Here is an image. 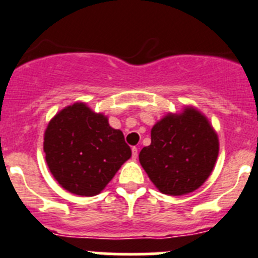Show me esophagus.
<instances>
[{"label":"esophagus","mask_w":258,"mask_h":258,"mask_svg":"<svg viewBox=\"0 0 258 258\" xmlns=\"http://www.w3.org/2000/svg\"><path fill=\"white\" fill-rule=\"evenodd\" d=\"M138 156H139L138 148L132 147V158H134V160H136V158H138Z\"/></svg>","instance_id":"obj_1"}]
</instances>
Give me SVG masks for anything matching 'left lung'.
<instances>
[{
	"label": "left lung",
	"mask_w": 258,
	"mask_h": 258,
	"mask_svg": "<svg viewBox=\"0 0 258 258\" xmlns=\"http://www.w3.org/2000/svg\"><path fill=\"white\" fill-rule=\"evenodd\" d=\"M151 140L139 161L162 194L194 192L212 174L218 157V136L207 116L195 107L163 116L152 128Z\"/></svg>",
	"instance_id": "1"
}]
</instances>
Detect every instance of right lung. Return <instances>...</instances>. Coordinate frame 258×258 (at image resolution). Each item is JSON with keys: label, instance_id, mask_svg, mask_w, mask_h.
<instances>
[{"label": "right lung", "instance_id": "1", "mask_svg": "<svg viewBox=\"0 0 258 258\" xmlns=\"http://www.w3.org/2000/svg\"><path fill=\"white\" fill-rule=\"evenodd\" d=\"M44 152L51 175L79 196L100 194L131 157L123 132L83 102L64 107L49 122Z\"/></svg>", "mask_w": 258, "mask_h": 258}]
</instances>
